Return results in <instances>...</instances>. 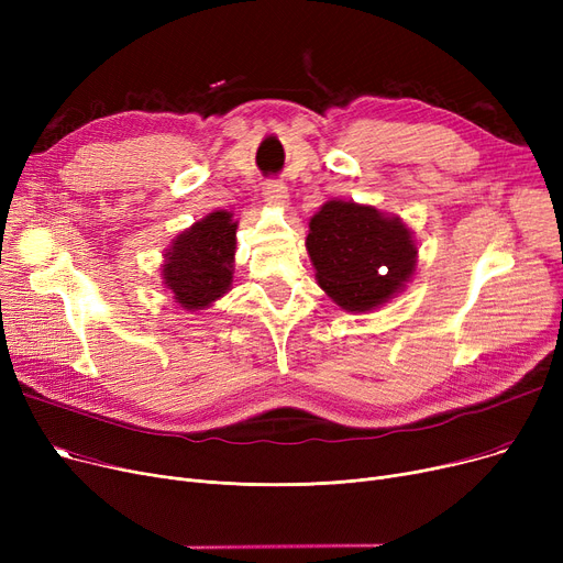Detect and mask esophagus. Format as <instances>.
Returning a JSON list of instances; mask_svg holds the SVG:
<instances>
[{"label":"esophagus","mask_w":563,"mask_h":563,"mask_svg":"<svg viewBox=\"0 0 563 563\" xmlns=\"http://www.w3.org/2000/svg\"><path fill=\"white\" fill-rule=\"evenodd\" d=\"M264 200L274 207H287V187L283 180H266L262 187Z\"/></svg>","instance_id":"1"}]
</instances>
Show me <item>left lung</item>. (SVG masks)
Masks as SVG:
<instances>
[{
  "label": "left lung",
  "instance_id": "left-lung-1",
  "mask_svg": "<svg viewBox=\"0 0 563 563\" xmlns=\"http://www.w3.org/2000/svg\"><path fill=\"white\" fill-rule=\"evenodd\" d=\"M317 283L342 308L365 312L388 301L416 269V244L397 217L329 200L310 219L306 240Z\"/></svg>",
  "mask_w": 563,
  "mask_h": 563
}]
</instances>
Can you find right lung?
I'll list each match as a JSON object with an SVG mask.
<instances>
[{
    "label": "right lung",
    "instance_id": "1",
    "mask_svg": "<svg viewBox=\"0 0 563 563\" xmlns=\"http://www.w3.org/2000/svg\"><path fill=\"white\" fill-rule=\"evenodd\" d=\"M234 230L230 212H212L185 230L168 249L164 278L185 310H202L230 289Z\"/></svg>",
    "mask_w": 563,
    "mask_h": 563
}]
</instances>
